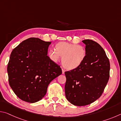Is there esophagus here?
Wrapping results in <instances>:
<instances>
[{
    "label": "esophagus",
    "instance_id": "obj_1",
    "mask_svg": "<svg viewBox=\"0 0 121 121\" xmlns=\"http://www.w3.org/2000/svg\"><path fill=\"white\" fill-rule=\"evenodd\" d=\"M65 70L64 69H62V73L63 74V73H65Z\"/></svg>",
    "mask_w": 121,
    "mask_h": 121
}]
</instances>
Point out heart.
Listing matches in <instances>:
<instances>
[{
	"mask_svg": "<svg viewBox=\"0 0 121 121\" xmlns=\"http://www.w3.org/2000/svg\"><path fill=\"white\" fill-rule=\"evenodd\" d=\"M48 56L54 62H58L62 56V65L69 70H73L78 68L83 63L86 52L82 46L61 42L56 45V49L51 48L48 51Z\"/></svg>",
	"mask_w": 121,
	"mask_h": 121,
	"instance_id": "obj_1",
	"label": "heart"
}]
</instances>
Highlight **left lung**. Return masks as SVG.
<instances>
[{
    "label": "left lung",
    "mask_w": 121,
    "mask_h": 121,
    "mask_svg": "<svg viewBox=\"0 0 121 121\" xmlns=\"http://www.w3.org/2000/svg\"><path fill=\"white\" fill-rule=\"evenodd\" d=\"M82 42L86 45L84 61L78 68L65 73V97L77 106L89 105L99 98L109 78L110 63L104 49L92 40Z\"/></svg>",
    "instance_id": "obj_1"
}]
</instances>
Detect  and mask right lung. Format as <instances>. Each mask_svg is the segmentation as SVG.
Masks as SVG:
<instances>
[{
  "instance_id": "add662e5",
  "label": "right lung",
  "mask_w": 121,
  "mask_h": 121,
  "mask_svg": "<svg viewBox=\"0 0 121 121\" xmlns=\"http://www.w3.org/2000/svg\"><path fill=\"white\" fill-rule=\"evenodd\" d=\"M51 42L30 38L13 49L7 65L9 84L23 101L34 103L46 95L49 84L62 73L48 56Z\"/></svg>"
}]
</instances>
